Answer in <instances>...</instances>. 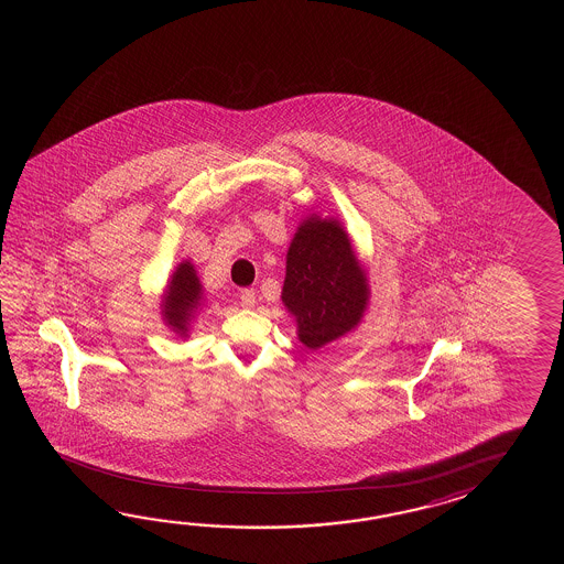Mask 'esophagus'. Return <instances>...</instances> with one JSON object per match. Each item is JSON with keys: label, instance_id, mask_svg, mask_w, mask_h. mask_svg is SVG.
I'll list each match as a JSON object with an SVG mask.
<instances>
[{"label": "esophagus", "instance_id": "1", "mask_svg": "<svg viewBox=\"0 0 564 564\" xmlns=\"http://www.w3.org/2000/svg\"><path fill=\"white\" fill-rule=\"evenodd\" d=\"M241 306L243 308H253V304H256V292L253 290H241L240 292Z\"/></svg>", "mask_w": 564, "mask_h": 564}]
</instances>
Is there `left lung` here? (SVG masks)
I'll use <instances>...</instances> for the list:
<instances>
[{"label": "left lung", "mask_w": 564, "mask_h": 564, "mask_svg": "<svg viewBox=\"0 0 564 564\" xmlns=\"http://www.w3.org/2000/svg\"><path fill=\"white\" fill-rule=\"evenodd\" d=\"M282 302L304 347L321 348L350 333L369 302V282L347 231L328 217H306L286 253Z\"/></svg>", "instance_id": "1"}]
</instances>
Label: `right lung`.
<instances>
[{"mask_svg": "<svg viewBox=\"0 0 564 564\" xmlns=\"http://www.w3.org/2000/svg\"><path fill=\"white\" fill-rule=\"evenodd\" d=\"M204 302V290L192 262H181L163 294V321L173 333L187 336L189 321Z\"/></svg>", "mask_w": 564, "mask_h": 564, "instance_id": "right-lung-1", "label": "right lung"}]
</instances>
